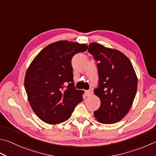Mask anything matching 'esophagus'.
Wrapping results in <instances>:
<instances>
[{"instance_id": "34e87169", "label": "esophagus", "mask_w": 156, "mask_h": 156, "mask_svg": "<svg viewBox=\"0 0 156 156\" xmlns=\"http://www.w3.org/2000/svg\"><path fill=\"white\" fill-rule=\"evenodd\" d=\"M92 94H93V92H92V90H86L87 96H90V95H92Z\"/></svg>"}]
</instances>
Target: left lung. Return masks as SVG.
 <instances>
[{
  "label": "left lung",
  "mask_w": 156,
  "mask_h": 156,
  "mask_svg": "<svg viewBox=\"0 0 156 156\" xmlns=\"http://www.w3.org/2000/svg\"><path fill=\"white\" fill-rule=\"evenodd\" d=\"M88 51L99 62V84L94 93L101 105L94 112V117L100 123H116L133 105L138 82L135 71L129 58L116 49L91 42Z\"/></svg>",
  "instance_id": "left-lung-1"
}]
</instances>
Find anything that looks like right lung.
<instances>
[{"label":"right lung","mask_w":156,"mask_h":156,"mask_svg":"<svg viewBox=\"0 0 156 156\" xmlns=\"http://www.w3.org/2000/svg\"><path fill=\"white\" fill-rule=\"evenodd\" d=\"M87 48L85 44L68 41L53 42L40 52L27 68L24 80L27 99L45 123L58 124L68 120L83 100L84 91L76 90L73 82L71 60Z\"/></svg>","instance_id":"1"}]
</instances>
